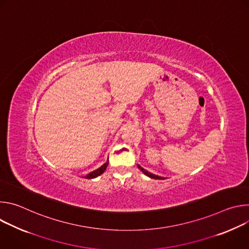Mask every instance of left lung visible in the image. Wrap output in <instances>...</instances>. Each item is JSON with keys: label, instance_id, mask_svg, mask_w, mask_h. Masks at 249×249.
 <instances>
[{"label": "left lung", "instance_id": "8db88e82", "mask_svg": "<svg viewBox=\"0 0 249 249\" xmlns=\"http://www.w3.org/2000/svg\"><path fill=\"white\" fill-rule=\"evenodd\" d=\"M138 167H139V169H141L142 171H143V173H144L145 175L149 176V177H150V178H154V179H164V178H163V177H161V176H159V175H156V174H153V173H151V172L147 171L146 169H144L143 167H142V166H140L139 164H138Z\"/></svg>", "mask_w": 249, "mask_h": 249}]
</instances>
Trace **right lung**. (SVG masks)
Wrapping results in <instances>:
<instances>
[{
    "mask_svg": "<svg viewBox=\"0 0 249 249\" xmlns=\"http://www.w3.org/2000/svg\"><path fill=\"white\" fill-rule=\"evenodd\" d=\"M107 165H108V160H106V162H105L104 164H102V165H101L99 168H97V169L93 170L92 172L89 173V174H88V175H86L85 177H86V178H88V179H92V178H95V177H97V176L101 175V174L104 172V170L106 169V167H107Z\"/></svg>",
    "mask_w": 249,
    "mask_h": 249,
    "instance_id": "1",
    "label": "right lung"
}]
</instances>
